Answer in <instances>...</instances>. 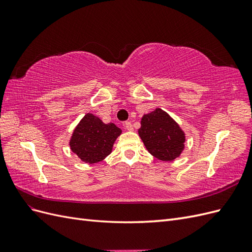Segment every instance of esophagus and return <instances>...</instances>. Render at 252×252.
Here are the masks:
<instances>
[{"label": "esophagus", "mask_w": 252, "mask_h": 252, "mask_svg": "<svg viewBox=\"0 0 252 252\" xmlns=\"http://www.w3.org/2000/svg\"><path fill=\"white\" fill-rule=\"evenodd\" d=\"M124 126H125V128L127 129V130H129V131L133 130V126H132V124L130 123V122H125Z\"/></svg>", "instance_id": "1"}]
</instances>
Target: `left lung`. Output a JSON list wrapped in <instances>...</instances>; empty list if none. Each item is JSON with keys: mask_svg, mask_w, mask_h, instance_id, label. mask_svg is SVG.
I'll use <instances>...</instances> for the list:
<instances>
[{"mask_svg": "<svg viewBox=\"0 0 252 252\" xmlns=\"http://www.w3.org/2000/svg\"><path fill=\"white\" fill-rule=\"evenodd\" d=\"M139 135L150 154L164 162L179 158L186 140L177 122L161 108L144 114Z\"/></svg>", "mask_w": 252, "mask_h": 252, "instance_id": "1", "label": "left lung"}]
</instances>
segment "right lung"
Instances as JSON below:
<instances>
[{
  "mask_svg": "<svg viewBox=\"0 0 252 252\" xmlns=\"http://www.w3.org/2000/svg\"><path fill=\"white\" fill-rule=\"evenodd\" d=\"M122 130L113 123L87 113L75 127L69 142L70 149L83 162L94 164L111 154L112 146Z\"/></svg>",
  "mask_w": 252,
  "mask_h": 252,
  "instance_id": "add662e5",
  "label": "right lung"
}]
</instances>
